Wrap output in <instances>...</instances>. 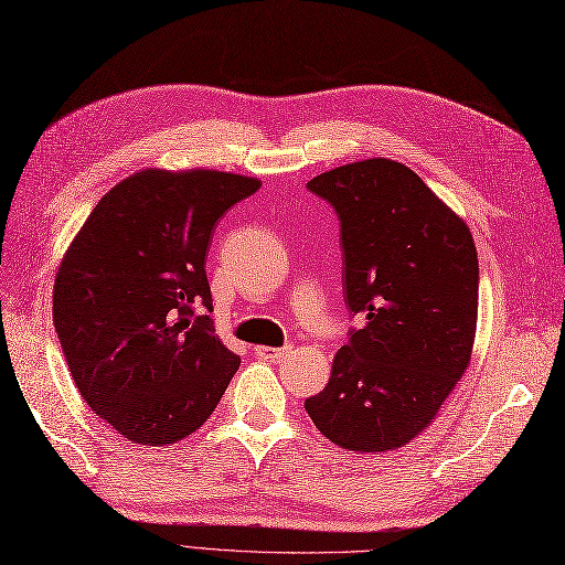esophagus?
I'll return each instance as SVG.
<instances>
[{"label":"esophagus","mask_w":565,"mask_h":565,"mask_svg":"<svg viewBox=\"0 0 565 565\" xmlns=\"http://www.w3.org/2000/svg\"><path fill=\"white\" fill-rule=\"evenodd\" d=\"M254 353L262 358V361H280L289 353V347H280V349H273V347H256Z\"/></svg>","instance_id":"34e87169"}]
</instances>
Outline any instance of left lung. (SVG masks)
Masks as SVG:
<instances>
[{"mask_svg": "<svg viewBox=\"0 0 565 565\" xmlns=\"http://www.w3.org/2000/svg\"><path fill=\"white\" fill-rule=\"evenodd\" d=\"M306 188L339 216L349 330L330 382L303 407L339 448H401L465 374L478 309L473 237L413 169L363 160Z\"/></svg>", "mask_w": 565, "mask_h": 565, "instance_id": "8db88e82", "label": "left lung"}]
</instances>
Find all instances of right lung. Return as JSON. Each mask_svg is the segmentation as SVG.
Here are the masks:
<instances>
[{"label": "right lung", "instance_id": "add662e5", "mask_svg": "<svg viewBox=\"0 0 565 565\" xmlns=\"http://www.w3.org/2000/svg\"><path fill=\"white\" fill-rule=\"evenodd\" d=\"M259 185L210 169H146L100 198L65 252L54 324L67 370L125 438L191 436L241 367L207 316L204 264L216 221Z\"/></svg>", "mask_w": 565, "mask_h": 565}]
</instances>
